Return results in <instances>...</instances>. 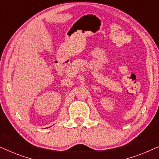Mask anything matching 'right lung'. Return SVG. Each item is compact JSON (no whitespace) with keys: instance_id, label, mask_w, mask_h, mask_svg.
<instances>
[{"instance_id":"obj_1","label":"right lung","mask_w":159,"mask_h":159,"mask_svg":"<svg viewBox=\"0 0 159 159\" xmlns=\"http://www.w3.org/2000/svg\"><path fill=\"white\" fill-rule=\"evenodd\" d=\"M47 128H48V127H47Z\"/></svg>"}]
</instances>
